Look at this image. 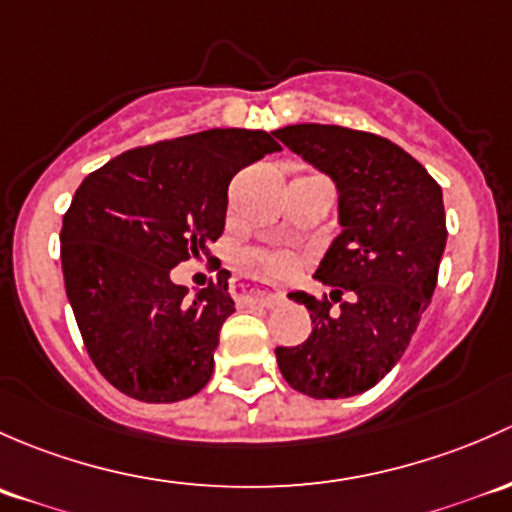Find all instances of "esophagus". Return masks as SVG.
<instances>
[{
	"mask_svg": "<svg viewBox=\"0 0 512 512\" xmlns=\"http://www.w3.org/2000/svg\"><path fill=\"white\" fill-rule=\"evenodd\" d=\"M239 298L244 303H256L263 305V308H276L278 303L283 300V293H273V291H261V288H239Z\"/></svg>",
	"mask_w": 512,
	"mask_h": 512,
	"instance_id": "1",
	"label": "esophagus"
}]
</instances>
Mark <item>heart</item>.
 <instances>
[{
	"label": "heart",
	"instance_id": "obj_1",
	"mask_svg": "<svg viewBox=\"0 0 512 512\" xmlns=\"http://www.w3.org/2000/svg\"><path fill=\"white\" fill-rule=\"evenodd\" d=\"M246 268L271 278H286L298 268V256L288 251H254L246 256Z\"/></svg>",
	"mask_w": 512,
	"mask_h": 512
}]
</instances>
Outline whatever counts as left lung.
Segmentation results:
<instances>
[{"label": "left lung", "mask_w": 512, "mask_h": 512, "mask_svg": "<svg viewBox=\"0 0 512 512\" xmlns=\"http://www.w3.org/2000/svg\"><path fill=\"white\" fill-rule=\"evenodd\" d=\"M273 135L333 177L342 224L315 271L330 298L288 293L310 310L313 330L300 345L276 347L278 367L300 394L355 397L397 365L434 295L449 234L441 187L382 135L320 123Z\"/></svg>", "instance_id": "8db88e82"}]
</instances>
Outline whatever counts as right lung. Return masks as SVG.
<instances>
[{
  "label": "right lung",
  "mask_w": 512,
  "mask_h": 512,
  "mask_svg": "<svg viewBox=\"0 0 512 512\" xmlns=\"http://www.w3.org/2000/svg\"><path fill=\"white\" fill-rule=\"evenodd\" d=\"M278 150L273 133L214 128L133 147L76 189L61 226L63 283L83 345L115 389L167 404L209 382L234 313L229 273L189 298L170 271L209 254L229 182Z\"/></svg>",
  "instance_id": "add662e5"
}]
</instances>
